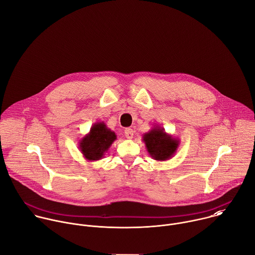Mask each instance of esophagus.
I'll return each instance as SVG.
<instances>
[{
  "mask_svg": "<svg viewBox=\"0 0 255 255\" xmlns=\"http://www.w3.org/2000/svg\"><path fill=\"white\" fill-rule=\"evenodd\" d=\"M125 134L127 138H132L133 137V129L132 128H126L125 130Z\"/></svg>",
  "mask_w": 255,
  "mask_h": 255,
  "instance_id": "34e87169",
  "label": "esophagus"
}]
</instances>
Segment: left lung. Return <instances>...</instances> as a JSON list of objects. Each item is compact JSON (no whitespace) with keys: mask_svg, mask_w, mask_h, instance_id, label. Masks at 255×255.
I'll list each match as a JSON object with an SVG mask.
<instances>
[{"mask_svg":"<svg viewBox=\"0 0 255 255\" xmlns=\"http://www.w3.org/2000/svg\"><path fill=\"white\" fill-rule=\"evenodd\" d=\"M148 155L156 161L170 160L179 147L180 139L167 133L161 127L152 128L142 135Z\"/></svg>","mask_w":255,"mask_h":255,"instance_id":"1","label":"left lung"}]
</instances>
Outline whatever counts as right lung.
I'll return each mask as SVG.
<instances>
[{
  "label": "right lung",
  "mask_w": 255,
  "mask_h": 255,
  "mask_svg": "<svg viewBox=\"0 0 255 255\" xmlns=\"http://www.w3.org/2000/svg\"><path fill=\"white\" fill-rule=\"evenodd\" d=\"M116 139V132L104 122L95 123L89 132L79 140V149L86 161H98L104 158Z\"/></svg>",
  "instance_id": "1"
}]
</instances>
